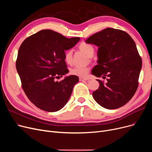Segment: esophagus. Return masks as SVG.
<instances>
[{
  "instance_id": "1",
  "label": "esophagus",
  "mask_w": 152,
  "mask_h": 152,
  "mask_svg": "<svg viewBox=\"0 0 152 152\" xmlns=\"http://www.w3.org/2000/svg\"><path fill=\"white\" fill-rule=\"evenodd\" d=\"M87 81V79L84 78V77H79V81Z\"/></svg>"
}]
</instances>
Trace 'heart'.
I'll use <instances>...</instances> for the list:
<instances>
[{"mask_svg": "<svg viewBox=\"0 0 152 152\" xmlns=\"http://www.w3.org/2000/svg\"><path fill=\"white\" fill-rule=\"evenodd\" d=\"M79 48L83 52H84L89 57H92L94 54V47L90 44L85 42H81L79 45ZM64 58H65V61L68 64H71L73 62V51L71 50H66L65 53V55H64ZM70 72L71 74L73 75L80 77H85L89 73V68L87 66H76L71 69Z\"/></svg>", "mask_w": 152, "mask_h": 152, "instance_id": "1", "label": "heart"}]
</instances>
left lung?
<instances>
[{
  "label": "left lung",
  "instance_id": "1",
  "mask_svg": "<svg viewBox=\"0 0 152 152\" xmlns=\"http://www.w3.org/2000/svg\"><path fill=\"white\" fill-rule=\"evenodd\" d=\"M86 42L99 47L98 65L92 74L107 79H97L99 89L93 92L94 100L107 109L120 108L136 92L142 68V59L132 38L126 32L107 28L87 39Z\"/></svg>",
  "mask_w": 152,
  "mask_h": 152
}]
</instances>
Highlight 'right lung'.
I'll return each instance as SVG.
<instances>
[{"instance_id":"add662e5","label":"right lung","mask_w":152,"mask_h":152,"mask_svg":"<svg viewBox=\"0 0 152 152\" xmlns=\"http://www.w3.org/2000/svg\"><path fill=\"white\" fill-rule=\"evenodd\" d=\"M79 39H68L52 30L44 29L22 42L16 68L22 89L37 108L54 112L68 101L79 77L71 75L59 82L55 79L68 73L65 51L74 47Z\"/></svg>"}]
</instances>
